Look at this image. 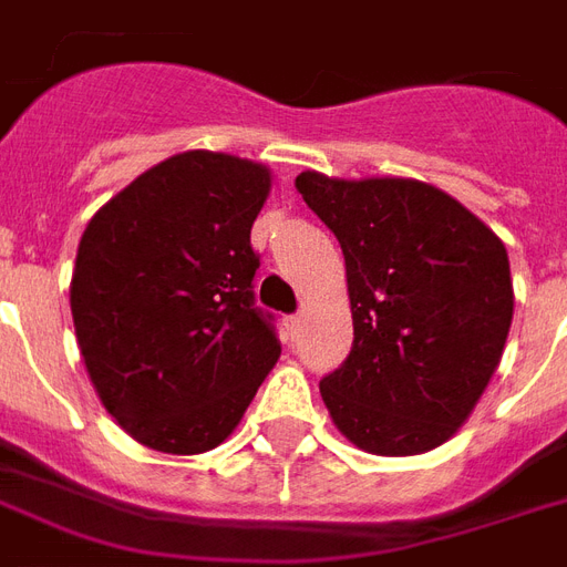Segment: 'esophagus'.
I'll return each instance as SVG.
<instances>
[{
  "instance_id": "34e87169",
  "label": "esophagus",
  "mask_w": 567,
  "mask_h": 567,
  "mask_svg": "<svg viewBox=\"0 0 567 567\" xmlns=\"http://www.w3.org/2000/svg\"><path fill=\"white\" fill-rule=\"evenodd\" d=\"M284 326H287V334H289V338H299V329H301V313H292V317L284 319Z\"/></svg>"
}]
</instances>
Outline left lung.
<instances>
[{
	"label": "left lung",
	"mask_w": 567,
	"mask_h": 567,
	"mask_svg": "<svg viewBox=\"0 0 567 567\" xmlns=\"http://www.w3.org/2000/svg\"><path fill=\"white\" fill-rule=\"evenodd\" d=\"M296 187L347 262L352 349L319 391L352 445L410 457L451 440L499 368L514 317L508 250L445 190L419 178Z\"/></svg>",
	"instance_id": "8db88e82"
}]
</instances>
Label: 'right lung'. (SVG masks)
<instances>
[{
    "mask_svg": "<svg viewBox=\"0 0 567 567\" xmlns=\"http://www.w3.org/2000/svg\"><path fill=\"white\" fill-rule=\"evenodd\" d=\"M268 190L262 164L194 148L118 190L80 238V355L104 410L148 449H218L280 359L254 305L250 227Z\"/></svg>",
    "mask_w": 567,
    "mask_h": 567,
    "instance_id": "obj_1",
    "label": "right lung"
}]
</instances>
